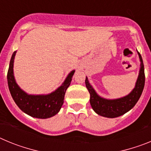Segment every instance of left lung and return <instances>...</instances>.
Instances as JSON below:
<instances>
[{
  "label": "left lung",
  "mask_w": 151,
  "mask_h": 151,
  "mask_svg": "<svg viewBox=\"0 0 151 151\" xmlns=\"http://www.w3.org/2000/svg\"><path fill=\"white\" fill-rule=\"evenodd\" d=\"M138 54L141 62L138 78L132 91L124 97L116 99H106L101 97L96 92L94 88L92 87L88 77H86L85 85L90 93L91 106L97 114L106 118H116L123 115L132 110L136 104V103L138 102L143 91L145 82L143 60L139 52H138Z\"/></svg>",
  "instance_id": "left-lung-1"
}]
</instances>
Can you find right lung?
Here are the masks:
<instances>
[{
    "mask_svg": "<svg viewBox=\"0 0 151 151\" xmlns=\"http://www.w3.org/2000/svg\"><path fill=\"white\" fill-rule=\"evenodd\" d=\"M17 51L13 52L7 73V83L13 101L19 108L32 117L47 119L59 113L63 104L64 96L69 86L75 70L68 74L62 85L55 91L47 94H29L17 83L13 73V65Z\"/></svg>",
    "mask_w": 151,
    "mask_h": 151,
    "instance_id": "right-lung-1",
    "label": "right lung"
}]
</instances>
